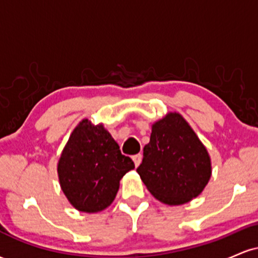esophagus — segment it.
I'll return each instance as SVG.
<instances>
[{
	"mask_svg": "<svg viewBox=\"0 0 258 258\" xmlns=\"http://www.w3.org/2000/svg\"><path fill=\"white\" fill-rule=\"evenodd\" d=\"M132 160H133V162H135L136 167H138L139 164H141V161H142V154H136V155H133Z\"/></svg>",
	"mask_w": 258,
	"mask_h": 258,
	"instance_id": "34e87169",
	"label": "esophagus"
}]
</instances>
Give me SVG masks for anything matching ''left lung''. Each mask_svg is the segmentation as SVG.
Masks as SVG:
<instances>
[{"label": "left lung", "instance_id": "obj_1", "mask_svg": "<svg viewBox=\"0 0 258 258\" xmlns=\"http://www.w3.org/2000/svg\"><path fill=\"white\" fill-rule=\"evenodd\" d=\"M137 172L155 199L183 205L199 197L209 183L211 158L184 117L171 111L152 125Z\"/></svg>", "mask_w": 258, "mask_h": 258}]
</instances>
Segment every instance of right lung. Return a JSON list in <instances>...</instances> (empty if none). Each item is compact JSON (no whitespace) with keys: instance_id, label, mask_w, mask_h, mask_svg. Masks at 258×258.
<instances>
[{"instance_id":"right-lung-1","label":"right lung","mask_w":258,"mask_h":258,"mask_svg":"<svg viewBox=\"0 0 258 258\" xmlns=\"http://www.w3.org/2000/svg\"><path fill=\"white\" fill-rule=\"evenodd\" d=\"M133 168V161L121 154L104 125L84 119L68 139L57 171L59 184L72 206L97 214L111 205L121 178Z\"/></svg>"}]
</instances>
